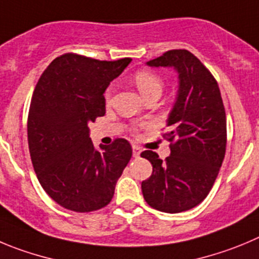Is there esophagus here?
Returning <instances> with one entry per match:
<instances>
[{
    "instance_id": "34e87169",
    "label": "esophagus",
    "mask_w": 259,
    "mask_h": 259,
    "mask_svg": "<svg viewBox=\"0 0 259 259\" xmlns=\"http://www.w3.org/2000/svg\"><path fill=\"white\" fill-rule=\"evenodd\" d=\"M141 148L138 146H133V156L135 157V158H138V157L141 156Z\"/></svg>"
}]
</instances>
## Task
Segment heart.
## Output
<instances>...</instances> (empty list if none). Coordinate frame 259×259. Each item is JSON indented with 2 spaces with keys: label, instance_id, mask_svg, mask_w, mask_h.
<instances>
[{
  "label": "heart",
  "instance_id": "1",
  "mask_svg": "<svg viewBox=\"0 0 259 259\" xmlns=\"http://www.w3.org/2000/svg\"><path fill=\"white\" fill-rule=\"evenodd\" d=\"M134 83L137 85V88L139 89L142 96L148 100L149 97L153 96H161L163 91V80L162 78L157 75L156 72L151 71V70H138L134 74ZM113 88L110 87V88L106 91L105 98L107 102L111 101V97H112Z\"/></svg>",
  "mask_w": 259,
  "mask_h": 259
}]
</instances>
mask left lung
I'll return each instance as SVG.
<instances>
[{
	"label": "left lung",
	"mask_w": 259,
	"mask_h": 259,
	"mask_svg": "<svg viewBox=\"0 0 259 259\" xmlns=\"http://www.w3.org/2000/svg\"><path fill=\"white\" fill-rule=\"evenodd\" d=\"M147 65L174 67L179 91L163 134L171 154L162 161L156 152H142L153 166L142 192L152 208L179 213L198 206L213 187L226 151V113L216 79L192 52L171 50Z\"/></svg>",
	"instance_id": "8db88e82"
}]
</instances>
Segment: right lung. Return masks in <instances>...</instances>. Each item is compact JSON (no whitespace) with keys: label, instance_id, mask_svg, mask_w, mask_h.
Segmentation results:
<instances>
[{"label":"right lung","instance_id":"add662e5","mask_svg":"<svg viewBox=\"0 0 259 259\" xmlns=\"http://www.w3.org/2000/svg\"><path fill=\"white\" fill-rule=\"evenodd\" d=\"M132 59L100 61L76 53L53 60L40 75L28 115V144L45 192L74 212L106 207L132 158L122 138L97 149L88 124L106 113V88Z\"/></svg>","mask_w":259,"mask_h":259}]
</instances>
